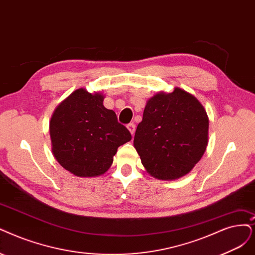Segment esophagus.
Returning <instances> with one entry per match:
<instances>
[{
    "label": "esophagus",
    "mask_w": 255,
    "mask_h": 255,
    "mask_svg": "<svg viewBox=\"0 0 255 255\" xmlns=\"http://www.w3.org/2000/svg\"><path fill=\"white\" fill-rule=\"evenodd\" d=\"M127 128L129 129V131L131 132V134H134V131H135V125L133 124V123H129V124L127 125Z\"/></svg>",
    "instance_id": "esophagus-1"
}]
</instances>
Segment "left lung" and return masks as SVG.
<instances>
[{
  "instance_id": "8db88e82",
  "label": "left lung",
  "mask_w": 255,
  "mask_h": 255,
  "mask_svg": "<svg viewBox=\"0 0 255 255\" xmlns=\"http://www.w3.org/2000/svg\"><path fill=\"white\" fill-rule=\"evenodd\" d=\"M207 113L190 93L175 88L147 102L136 127L134 148L147 172L159 180H175L191 171L208 142Z\"/></svg>"
}]
</instances>
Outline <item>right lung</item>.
Here are the masks:
<instances>
[{
  "instance_id": "obj_1",
  "label": "right lung",
  "mask_w": 255,
  "mask_h": 255,
  "mask_svg": "<svg viewBox=\"0 0 255 255\" xmlns=\"http://www.w3.org/2000/svg\"><path fill=\"white\" fill-rule=\"evenodd\" d=\"M101 93L75 90L53 112L50 121L52 152L66 170L77 176L105 173L120 146L131 139L113 110L103 105Z\"/></svg>"
}]
</instances>
